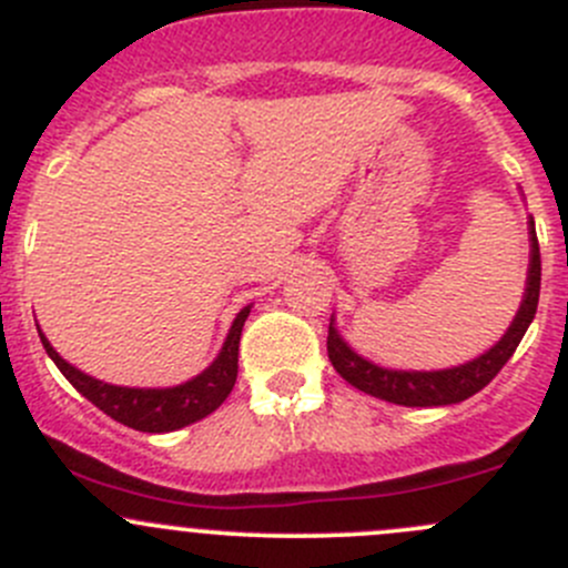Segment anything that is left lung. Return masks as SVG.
<instances>
[{"label": "left lung", "mask_w": 568, "mask_h": 568, "mask_svg": "<svg viewBox=\"0 0 568 568\" xmlns=\"http://www.w3.org/2000/svg\"><path fill=\"white\" fill-rule=\"evenodd\" d=\"M538 291H541V252H538L536 227L530 220V272H528V288H525L523 307H519L517 318L508 326L503 341L486 354H480L473 363H464L459 368L448 371H387L379 365L368 363L359 354H354L335 326L329 324V335H326V352H329V363L348 385L357 390L374 395V398L390 400V404L400 406H445V404H459V400L469 398L478 390H484L503 365L511 359L517 352L519 341L528 332L532 316L538 307Z\"/></svg>", "instance_id": "8db88e82"}]
</instances>
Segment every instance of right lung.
Segmentation results:
<instances>
[{
    "mask_svg": "<svg viewBox=\"0 0 568 568\" xmlns=\"http://www.w3.org/2000/svg\"><path fill=\"white\" fill-rule=\"evenodd\" d=\"M247 316L250 307H244L233 321L231 335H227L225 346H222L220 357L214 359L211 368H205L203 374L194 376L186 385L170 387V390H136V387L104 385V382L68 365L43 335H40V341H43V348L54 359L57 368L62 371V376L84 398L93 400L104 415L123 423V426L136 428V432L162 434L175 432V428H183L189 423L200 420V417L211 415L231 395L239 376V341H242V326Z\"/></svg>",
    "mask_w": 568,
    "mask_h": 568,
    "instance_id": "1",
    "label": "right lung"
}]
</instances>
